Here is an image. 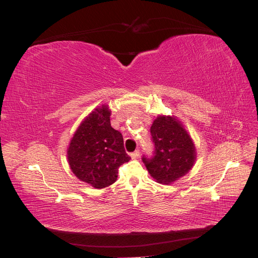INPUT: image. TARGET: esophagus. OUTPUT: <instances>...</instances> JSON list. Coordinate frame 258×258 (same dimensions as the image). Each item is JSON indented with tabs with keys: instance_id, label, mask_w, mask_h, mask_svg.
<instances>
[{
	"instance_id": "34e87169",
	"label": "esophagus",
	"mask_w": 258,
	"mask_h": 258,
	"mask_svg": "<svg viewBox=\"0 0 258 258\" xmlns=\"http://www.w3.org/2000/svg\"><path fill=\"white\" fill-rule=\"evenodd\" d=\"M130 156H131L132 159H138V158L140 157V152H139V151H136V152H134V153H131Z\"/></svg>"
}]
</instances>
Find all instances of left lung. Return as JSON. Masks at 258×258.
Wrapping results in <instances>:
<instances>
[{"label": "left lung", "mask_w": 258, "mask_h": 258, "mask_svg": "<svg viewBox=\"0 0 258 258\" xmlns=\"http://www.w3.org/2000/svg\"><path fill=\"white\" fill-rule=\"evenodd\" d=\"M155 151L152 158L143 156L150 174L161 184H171L185 175L196 160V147L190 136L173 116H158L151 127Z\"/></svg>", "instance_id": "obj_1"}]
</instances>
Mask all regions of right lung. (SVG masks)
I'll return each instance as SVG.
<instances>
[{
	"mask_svg": "<svg viewBox=\"0 0 258 258\" xmlns=\"http://www.w3.org/2000/svg\"><path fill=\"white\" fill-rule=\"evenodd\" d=\"M110 116L107 105L97 107L82 121L68 148L72 172L95 188L115 183L118 168L131 159L121 134L111 126Z\"/></svg>",
	"mask_w": 258,
	"mask_h": 258,
	"instance_id": "obj_1",
	"label": "right lung"
}]
</instances>
